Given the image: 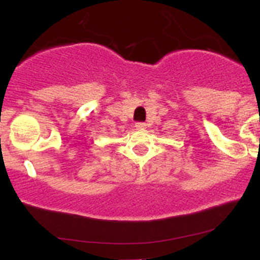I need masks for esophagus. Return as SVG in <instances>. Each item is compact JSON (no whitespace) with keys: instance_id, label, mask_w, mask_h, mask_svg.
I'll use <instances>...</instances> for the list:
<instances>
[{"instance_id":"1","label":"esophagus","mask_w":260,"mask_h":260,"mask_svg":"<svg viewBox=\"0 0 260 260\" xmlns=\"http://www.w3.org/2000/svg\"><path fill=\"white\" fill-rule=\"evenodd\" d=\"M146 123L144 122H137L136 123V128H137V129H144V128H146Z\"/></svg>"}]
</instances>
